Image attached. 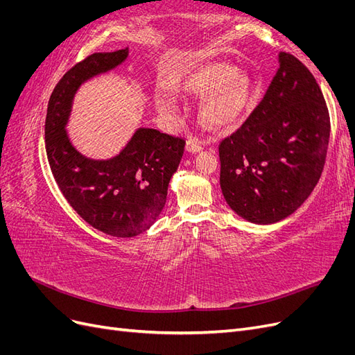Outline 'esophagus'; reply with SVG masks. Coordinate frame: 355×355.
Here are the masks:
<instances>
[{
    "label": "esophagus",
    "mask_w": 355,
    "mask_h": 355,
    "mask_svg": "<svg viewBox=\"0 0 355 355\" xmlns=\"http://www.w3.org/2000/svg\"><path fill=\"white\" fill-rule=\"evenodd\" d=\"M187 149L189 153H200L201 149H202V145H201V142L198 141V139H196V137H189L188 139V142H187Z\"/></svg>",
    "instance_id": "34e87169"
}]
</instances>
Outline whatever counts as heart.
Segmentation results:
<instances>
[{
  "label": "heart",
  "mask_w": 355,
  "mask_h": 355,
  "mask_svg": "<svg viewBox=\"0 0 355 355\" xmlns=\"http://www.w3.org/2000/svg\"><path fill=\"white\" fill-rule=\"evenodd\" d=\"M176 92L188 98H204L201 118L213 130H231L249 114L254 101V84L249 75L227 63H207L187 73ZM157 110L164 115L176 112L175 96L167 90L155 94Z\"/></svg>",
  "instance_id": "b5f03b06"
}]
</instances>
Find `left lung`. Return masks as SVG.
<instances>
[{
  "mask_svg": "<svg viewBox=\"0 0 355 355\" xmlns=\"http://www.w3.org/2000/svg\"><path fill=\"white\" fill-rule=\"evenodd\" d=\"M330 116L318 83L290 53L263 99L219 144L220 188L230 207L253 223L296 211L323 173Z\"/></svg>",
  "mask_w": 355,
  "mask_h": 355,
  "instance_id": "1",
  "label": "left lung"
}]
</instances>
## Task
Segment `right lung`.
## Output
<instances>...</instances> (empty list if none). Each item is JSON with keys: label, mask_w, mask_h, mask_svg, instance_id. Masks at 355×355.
<instances>
[{"label": "right lung", "mask_w": 355, "mask_h": 355, "mask_svg": "<svg viewBox=\"0 0 355 355\" xmlns=\"http://www.w3.org/2000/svg\"><path fill=\"white\" fill-rule=\"evenodd\" d=\"M127 55L128 49L93 53L75 63L53 90L46 116L47 158L62 194L93 228L121 239L142 234L157 220L185 149L184 137L155 128H139L120 154L105 161L85 158L71 145L65 125L75 92Z\"/></svg>", "instance_id": "1"}]
</instances>
